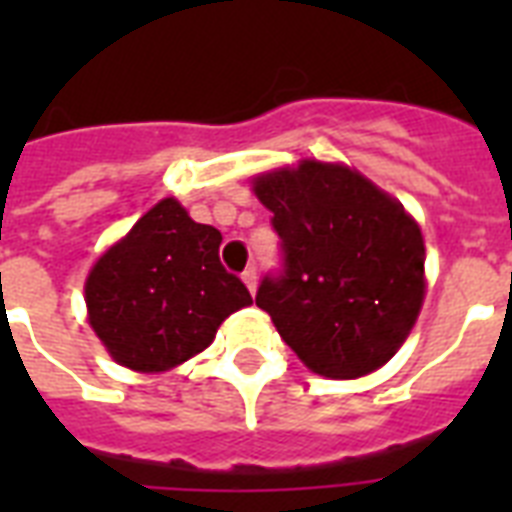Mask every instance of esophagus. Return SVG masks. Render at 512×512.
<instances>
[{
  "instance_id": "1",
  "label": "esophagus",
  "mask_w": 512,
  "mask_h": 512,
  "mask_svg": "<svg viewBox=\"0 0 512 512\" xmlns=\"http://www.w3.org/2000/svg\"><path fill=\"white\" fill-rule=\"evenodd\" d=\"M241 279H244V284H247V289L255 295V289H257V271L255 268H247V271L241 273Z\"/></svg>"
}]
</instances>
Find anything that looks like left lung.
<instances>
[{
    "instance_id": "8db88e82",
    "label": "left lung",
    "mask_w": 512,
    "mask_h": 512,
    "mask_svg": "<svg viewBox=\"0 0 512 512\" xmlns=\"http://www.w3.org/2000/svg\"><path fill=\"white\" fill-rule=\"evenodd\" d=\"M284 268L255 303L321 377L356 380L388 364L425 297L420 225L393 196L342 164L305 159L255 177Z\"/></svg>"
}]
</instances>
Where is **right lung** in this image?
<instances>
[{
    "label": "right lung",
    "instance_id": "right-lung-1",
    "mask_svg": "<svg viewBox=\"0 0 512 512\" xmlns=\"http://www.w3.org/2000/svg\"><path fill=\"white\" fill-rule=\"evenodd\" d=\"M220 231L162 199L92 265L84 300L95 335L135 372H167L201 353L233 311L252 303L220 263Z\"/></svg>",
    "mask_w": 512,
    "mask_h": 512
}]
</instances>
